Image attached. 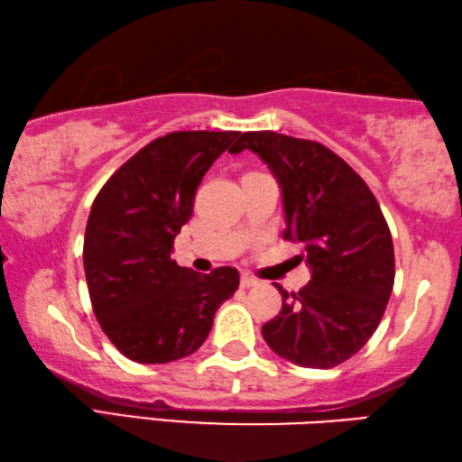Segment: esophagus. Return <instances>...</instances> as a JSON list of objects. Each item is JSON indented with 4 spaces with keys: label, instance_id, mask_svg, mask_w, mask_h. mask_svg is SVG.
Returning a JSON list of instances; mask_svg holds the SVG:
<instances>
[{
    "label": "esophagus",
    "instance_id": "obj_1",
    "mask_svg": "<svg viewBox=\"0 0 462 462\" xmlns=\"http://www.w3.org/2000/svg\"><path fill=\"white\" fill-rule=\"evenodd\" d=\"M257 286V280L252 276H241V288H252Z\"/></svg>",
    "mask_w": 462,
    "mask_h": 462
}]
</instances>
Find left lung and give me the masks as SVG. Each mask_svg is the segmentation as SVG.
I'll use <instances>...</instances> for the list:
<instances>
[{
  "instance_id": "8db88e82",
  "label": "left lung",
  "mask_w": 462,
  "mask_h": 462,
  "mask_svg": "<svg viewBox=\"0 0 462 462\" xmlns=\"http://www.w3.org/2000/svg\"><path fill=\"white\" fill-rule=\"evenodd\" d=\"M252 150L282 189L284 239L302 241L312 278L282 294L262 335L300 367L330 369L365 345L393 290L390 226L365 180L327 145L276 132H245L229 150Z\"/></svg>"
}]
</instances>
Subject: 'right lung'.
Returning <instances> with one entry per match:
<instances>
[{
    "mask_svg": "<svg viewBox=\"0 0 462 462\" xmlns=\"http://www.w3.org/2000/svg\"><path fill=\"white\" fill-rule=\"evenodd\" d=\"M239 132H172L113 174L88 213L83 245L93 312L109 341L135 363H170L205 343L239 272L199 273L170 254L194 194Z\"/></svg>",
    "mask_w": 462,
    "mask_h": 462,
    "instance_id": "obj_1",
    "label": "right lung"
}]
</instances>
